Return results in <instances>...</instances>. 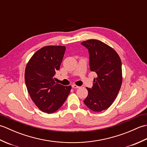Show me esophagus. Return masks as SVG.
Returning <instances> with one entry per match:
<instances>
[{
	"label": "esophagus",
	"mask_w": 147,
	"mask_h": 147,
	"mask_svg": "<svg viewBox=\"0 0 147 147\" xmlns=\"http://www.w3.org/2000/svg\"><path fill=\"white\" fill-rule=\"evenodd\" d=\"M72 87H73V88H80V86H77V85H72Z\"/></svg>",
	"instance_id": "obj_1"
}]
</instances>
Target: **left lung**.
I'll list each match as a JSON object with an SVG mask.
<instances>
[{"mask_svg": "<svg viewBox=\"0 0 147 147\" xmlns=\"http://www.w3.org/2000/svg\"><path fill=\"white\" fill-rule=\"evenodd\" d=\"M82 45L88 50L90 71L97 74L92 88H86L88 94L83 102L92 111L100 112L110 107L121 88V61L113 49L98 40H86Z\"/></svg>", "mask_w": 147, "mask_h": 147, "instance_id": "left-lung-1", "label": "left lung"}]
</instances>
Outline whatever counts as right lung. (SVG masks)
Returning a JSON list of instances; mask_svg holds the SVG:
<instances>
[{
    "label": "right lung",
    "mask_w": 147,
    "mask_h": 147,
    "mask_svg": "<svg viewBox=\"0 0 147 147\" xmlns=\"http://www.w3.org/2000/svg\"><path fill=\"white\" fill-rule=\"evenodd\" d=\"M65 51V46H45L33 54L25 69L24 79L30 97L40 110L46 113L57 111L71 91V86L58 84L54 78Z\"/></svg>",
    "instance_id": "add662e5"
}]
</instances>
